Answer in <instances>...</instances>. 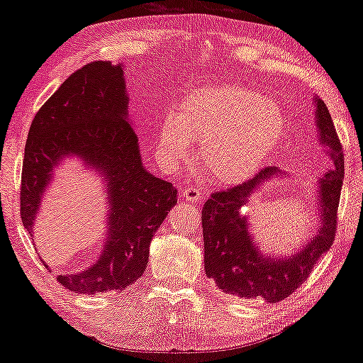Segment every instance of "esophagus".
Listing matches in <instances>:
<instances>
[{
    "label": "esophagus",
    "instance_id": "obj_1",
    "mask_svg": "<svg viewBox=\"0 0 363 363\" xmlns=\"http://www.w3.org/2000/svg\"><path fill=\"white\" fill-rule=\"evenodd\" d=\"M183 198L190 203H200L203 200V190L196 185H188L183 188Z\"/></svg>",
    "mask_w": 363,
    "mask_h": 363
}]
</instances>
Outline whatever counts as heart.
<instances>
[{
  "label": "heart",
  "instance_id": "1",
  "mask_svg": "<svg viewBox=\"0 0 363 363\" xmlns=\"http://www.w3.org/2000/svg\"><path fill=\"white\" fill-rule=\"evenodd\" d=\"M281 111L262 94L242 87H213L182 104L180 116L162 125L163 155H185L190 138L201 142L206 170L221 182L250 177L269 157L282 137Z\"/></svg>",
  "mask_w": 363,
  "mask_h": 363
}]
</instances>
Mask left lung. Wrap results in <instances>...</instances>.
Here are the masks:
<instances>
[{"label": "left lung", "instance_id": "8db88e82", "mask_svg": "<svg viewBox=\"0 0 363 363\" xmlns=\"http://www.w3.org/2000/svg\"><path fill=\"white\" fill-rule=\"evenodd\" d=\"M317 127L324 145L334 160V168L320 180L319 211L320 230L287 259L261 256L247 233V221L241 215L250 198L262 182L277 175L276 167H266L250 180L223 191L211 193L201 210L205 236V271L221 291L238 297L259 296L267 302H279L289 297L314 269L315 262L329 251L337 233L342 180H344V152L334 122L324 101H315Z\"/></svg>", "mask_w": 363, "mask_h": 363}]
</instances>
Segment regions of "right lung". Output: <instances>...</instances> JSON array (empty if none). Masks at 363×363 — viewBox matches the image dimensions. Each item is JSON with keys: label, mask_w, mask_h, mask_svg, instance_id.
<instances>
[{"label": "right lung", "mask_w": 363, "mask_h": 363, "mask_svg": "<svg viewBox=\"0 0 363 363\" xmlns=\"http://www.w3.org/2000/svg\"><path fill=\"white\" fill-rule=\"evenodd\" d=\"M137 135L127 122L121 64L94 61L72 72L44 102L29 127L21 172V220L31 231L51 172L77 155L104 175L108 186V236L96 264L79 274H59L69 291H123L145 271L153 233L177 203L172 183L142 165Z\"/></svg>", "instance_id": "add662e5"}]
</instances>
